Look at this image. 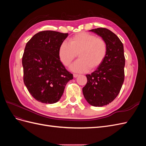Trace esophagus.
I'll list each match as a JSON object with an SVG mask.
<instances>
[{
    "mask_svg": "<svg viewBox=\"0 0 146 146\" xmlns=\"http://www.w3.org/2000/svg\"><path fill=\"white\" fill-rule=\"evenodd\" d=\"M73 76H74V78H77V77L79 76V75H78V74H74L73 75Z\"/></svg>",
    "mask_w": 146,
    "mask_h": 146,
    "instance_id": "1",
    "label": "esophagus"
}]
</instances>
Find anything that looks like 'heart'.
<instances>
[{"instance_id":"obj_1","label":"heart","mask_w":146,"mask_h":146,"mask_svg":"<svg viewBox=\"0 0 146 146\" xmlns=\"http://www.w3.org/2000/svg\"><path fill=\"white\" fill-rule=\"evenodd\" d=\"M107 53L104 39L86 32L76 34L69 39V44L61 42L58 48L59 58L65 66H69L77 56L79 58L71 66L76 72H85L96 69L102 64Z\"/></svg>"}]
</instances>
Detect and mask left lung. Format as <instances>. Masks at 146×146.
<instances>
[{"label": "left lung", "instance_id": "obj_1", "mask_svg": "<svg viewBox=\"0 0 146 146\" xmlns=\"http://www.w3.org/2000/svg\"><path fill=\"white\" fill-rule=\"evenodd\" d=\"M104 39L107 46L105 60L91 74H87V83L83 88L85 99L94 107H103L115 99L124 81L125 56L119 38L105 28L90 30Z\"/></svg>", "mask_w": 146, "mask_h": 146}]
</instances>
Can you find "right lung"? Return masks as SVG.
Segmentation results:
<instances>
[{
	"instance_id": "obj_1",
	"label": "right lung",
	"mask_w": 146,
	"mask_h": 146,
	"mask_svg": "<svg viewBox=\"0 0 146 146\" xmlns=\"http://www.w3.org/2000/svg\"><path fill=\"white\" fill-rule=\"evenodd\" d=\"M68 33L40 32L26 44L23 56L24 82L33 98L41 103L54 104L62 96L73 75L58 56V48Z\"/></svg>"
}]
</instances>
